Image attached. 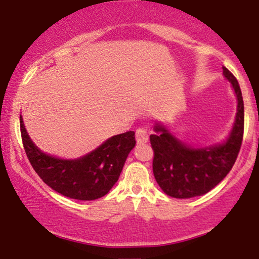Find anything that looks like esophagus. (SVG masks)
Masks as SVG:
<instances>
[{
	"label": "esophagus",
	"instance_id": "1",
	"mask_svg": "<svg viewBox=\"0 0 259 259\" xmlns=\"http://www.w3.org/2000/svg\"><path fill=\"white\" fill-rule=\"evenodd\" d=\"M136 139L138 144H145L148 141V133L147 130H145L144 127H139L136 131Z\"/></svg>",
	"mask_w": 259,
	"mask_h": 259
}]
</instances>
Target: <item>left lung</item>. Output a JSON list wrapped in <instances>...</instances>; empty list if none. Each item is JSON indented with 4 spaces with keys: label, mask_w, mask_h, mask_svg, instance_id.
Masks as SVG:
<instances>
[{
    "label": "left lung",
    "mask_w": 259,
    "mask_h": 259,
    "mask_svg": "<svg viewBox=\"0 0 259 259\" xmlns=\"http://www.w3.org/2000/svg\"><path fill=\"white\" fill-rule=\"evenodd\" d=\"M224 76L232 83L238 106L229 139L218 146L192 148L157 125L150 137L153 150V175L158 185L169 197L192 198L207 193L231 171L238 157L244 134V102L238 81L223 67Z\"/></svg>",
    "instance_id": "1"
}]
</instances>
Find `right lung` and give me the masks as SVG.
<instances>
[{
    "label": "right lung",
    "instance_id": "obj_1",
    "mask_svg": "<svg viewBox=\"0 0 259 259\" xmlns=\"http://www.w3.org/2000/svg\"><path fill=\"white\" fill-rule=\"evenodd\" d=\"M21 137L28 160L38 177L56 192L79 200L104 197L118 182L131 150L133 131L109 138L97 150L76 160H63L41 152L33 144L20 115Z\"/></svg>",
    "mask_w": 259,
    "mask_h": 259
}]
</instances>
